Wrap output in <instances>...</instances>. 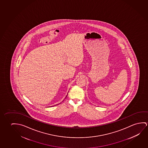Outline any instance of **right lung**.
Segmentation results:
<instances>
[{
  "label": "right lung",
  "mask_w": 148,
  "mask_h": 148,
  "mask_svg": "<svg viewBox=\"0 0 148 148\" xmlns=\"http://www.w3.org/2000/svg\"><path fill=\"white\" fill-rule=\"evenodd\" d=\"M67 95H66V96H67Z\"/></svg>",
  "instance_id": "right-lung-1"
}]
</instances>
